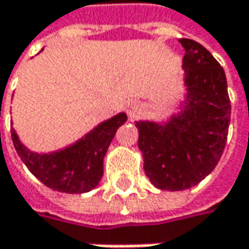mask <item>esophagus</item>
<instances>
[{
	"instance_id": "obj_1",
	"label": "esophagus",
	"mask_w": 249,
	"mask_h": 249,
	"mask_svg": "<svg viewBox=\"0 0 249 249\" xmlns=\"http://www.w3.org/2000/svg\"><path fill=\"white\" fill-rule=\"evenodd\" d=\"M126 114H128V117L131 120L137 118L141 114V105H140V102H137V101L128 102V105H126Z\"/></svg>"
}]
</instances>
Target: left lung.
I'll use <instances>...</instances> for the list:
<instances>
[{
  "label": "left lung",
  "instance_id": "8db88e82",
  "mask_svg": "<svg viewBox=\"0 0 249 249\" xmlns=\"http://www.w3.org/2000/svg\"><path fill=\"white\" fill-rule=\"evenodd\" d=\"M186 96L166 123L137 121L144 172L161 190L196 186L212 173L224 153L231 102L222 66L197 41L180 38Z\"/></svg>",
  "mask_w": 249,
  "mask_h": 249
}]
</instances>
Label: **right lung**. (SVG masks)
Here are the masks:
<instances>
[{
    "label": "right lung",
    "mask_w": 249,
    "mask_h": 249,
    "mask_svg": "<svg viewBox=\"0 0 249 249\" xmlns=\"http://www.w3.org/2000/svg\"><path fill=\"white\" fill-rule=\"evenodd\" d=\"M125 121L126 114H117L96 125L76 142L53 153L30 151L14 128L11 138L27 169L43 184L63 193H86L98 186L104 174V157L117 129Z\"/></svg>",
    "instance_id": "1"
}]
</instances>
